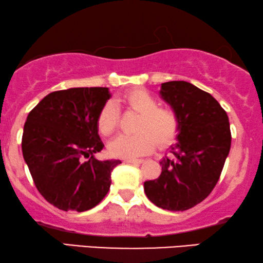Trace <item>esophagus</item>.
<instances>
[{"label":"esophagus","instance_id":"1","mask_svg":"<svg viewBox=\"0 0 263 263\" xmlns=\"http://www.w3.org/2000/svg\"><path fill=\"white\" fill-rule=\"evenodd\" d=\"M125 163H127V164H142V163H143V159H126Z\"/></svg>","mask_w":263,"mask_h":263}]
</instances>
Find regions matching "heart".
I'll list each match as a JSON object with an SVG mask.
<instances>
[{
  "mask_svg": "<svg viewBox=\"0 0 263 263\" xmlns=\"http://www.w3.org/2000/svg\"><path fill=\"white\" fill-rule=\"evenodd\" d=\"M128 112L137 114L135 135L120 136L109 144L112 157L134 159L144 156L156 147H166L175 140L180 131L179 114L172 106L159 105L153 94L143 88L128 90L118 100ZM120 114L112 101H107L100 109L97 118L98 131L109 137L118 129Z\"/></svg>",
  "mask_w": 263,
  "mask_h": 263,
  "instance_id": "1",
  "label": "heart"
}]
</instances>
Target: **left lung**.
Listing matches in <instances>:
<instances>
[{
	"instance_id": "1",
	"label": "left lung",
	"mask_w": 263,
	"mask_h": 263,
	"mask_svg": "<svg viewBox=\"0 0 263 263\" xmlns=\"http://www.w3.org/2000/svg\"><path fill=\"white\" fill-rule=\"evenodd\" d=\"M163 99L180 118L178 142L160 162L162 174L144 182L148 200L167 211H186L213 191L229 154L226 110L207 91L185 81L162 83Z\"/></svg>"
}]
</instances>
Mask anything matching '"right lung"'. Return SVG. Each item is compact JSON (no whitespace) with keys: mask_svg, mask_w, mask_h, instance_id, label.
<instances>
[{"mask_svg":"<svg viewBox=\"0 0 263 263\" xmlns=\"http://www.w3.org/2000/svg\"><path fill=\"white\" fill-rule=\"evenodd\" d=\"M110 98L103 87L47 94L28 115L22 151L37 191L59 210L84 212L103 201L121 160H98L97 118Z\"/></svg>","mask_w":263,"mask_h":263,"instance_id":"right-lung-1","label":"right lung"}]
</instances>
